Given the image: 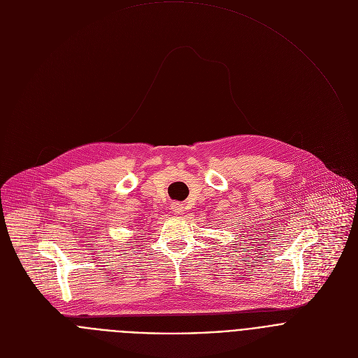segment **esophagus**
<instances>
[{"label": "esophagus", "instance_id": "obj_1", "mask_svg": "<svg viewBox=\"0 0 358 358\" xmlns=\"http://www.w3.org/2000/svg\"><path fill=\"white\" fill-rule=\"evenodd\" d=\"M171 209H172L176 215H179V213H182L183 206H182V203H179V202H173V203L171 205Z\"/></svg>", "mask_w": 358, "mask_h": 358}]
</instances>
